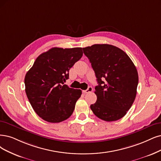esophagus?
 <instances>
[{"label": "esophagus", "mask_w": 161, "mask_h": 161, "mask_svg": "<svg viewBox=\"0 0 161 161\" xmlns=\"http://www.w3.org/2000/svg\"><path fill=\"white\" fill-rule=\"evenodd\" d=\"M92 91H93V88H92V87L90 86V87H88V88L86 90H84V91H83V92H84V93H90V92H92Z\"/></svg>", "instance_id": "obj_1"}]
</instances>
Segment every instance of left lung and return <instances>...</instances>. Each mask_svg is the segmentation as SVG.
Returning <instances> with one entry per match:
<instances>
[{"mask_svg":"<svg viewBox=\"0 0 161 161\" xmlns=\"http://www.w3.org/2000/svg\"><path fill=\"white\" fill-rule=\"evenodd\" d=\"M83 50L98 83L95 87L97 102L90 105L91 109L103 121L120 119L136 97L139 77L135 65L125 52L113 45L94 44Z\"/></svg>","mask_w":161,"mask_h":161,"instance_id":"8db88e82","label":"left lung"}]
</instances>
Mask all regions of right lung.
Segmentation results:
<instances>
[{"label": "right lung", "mask_w": 161, "mask_h": 161, "mask_svg": "<svg viewBox=\"0 0 161 161\" xmlns=\"http://www.w3.org/2000/svg\"><path fill=\"white\" fill-rule=\"evenodd\" d=\"M83 56L81 47H52L36 58L25 78V91L33 109L50 123L66 120L81 90L64 84L69 70Z\"/></svg>", "instance_id": "add662e5"}]
</instances>
